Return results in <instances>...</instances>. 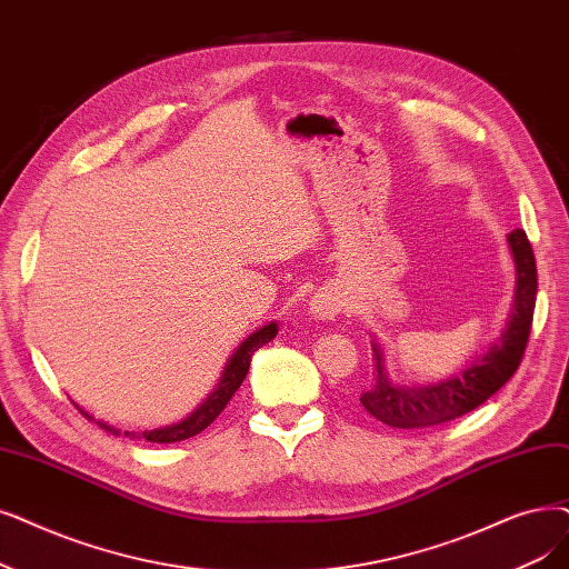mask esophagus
Segmentation results:
<instances>
[{
    "instance_id": "obj_1",
    "label": "esophagus",
    "mask_w": 569,
    "mask_h": 569,
    "mask_svg": "<svg viewBox=\"0 0 569 569\" xmlns=\"http://www.w3.org/2000/svg\"><path fill=\"white\" fill-rule=\"evenodd\" d=\"M341 307H343V298H341V292L335 288L318 290L309 302V311L318 320H332L341 311Z\"/></svg>"
}]
</instances>
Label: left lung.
Instances as JSON below:
<instances>
[{"label":"left lung","mask_w":569,"mask_h":569,"mask_svg":"<svg viewBox=\"0 0 569 569\" xmlns=\"http://www.w3.org/2000/svg\"><path fill=\"white\" fill-rule=\"evenodd\" d=\"M507 241L516 264V290L509 323L500 339L492 341L490 349L475 362H469L460 375L428 386L392 383L386 372L381 346L379 341H372L375 381L360 395V402L377 421L400 430L447 423L483 405L513 377L530 337L537 300V267L532 246L523 230L516 228L507 234Z\"/></svg>","instance_id":"left-lung-1"}]
</instances>
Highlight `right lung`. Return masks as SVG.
Listing matches in <instances>:
<instances>
[{
    "label": "right lung",
    "instance_id": "obj_1",
    "mask_svg": "<svg viewBox=\"0 0 569 569\" xmlns=\"http://www.w3.org/2000/svg\"><path fill=\"white\" fill-rule=\"evenodd\" d=\"M277 332H279V326L274 323V320H271V323H267L264 328H260V330H256L253 335L246 337V339L239 343V349L232 353V358L228 360V365H226V369H223V377H220L218 386L211 390L209 398H207L200 407H197L190 416H186L183 421H179V423H174V426H167V428H158V430H143V432H139V435L126 430L122 435L130 437V439H146V441H156V443L183 441V439H188V437L200 435L202 430H207V428L216 421L218 413L223 411V409L228 407V402L232 400V395L237 392V388L241 386V381L246 379V375H249V367H251L253 353L260 349V346H264L267 341L274 339ZM73 405H77V402H73ZM77 409L88 418V421H94V418H92L88 411H83L79 405H77ZM97 426L104 428V430L111 432V435H120V430H116V428H111V426H107V423H102V421H97Z\"/></svg>",
    "mask_w": 569,
    "mask_h": 569
}]
</instances>
